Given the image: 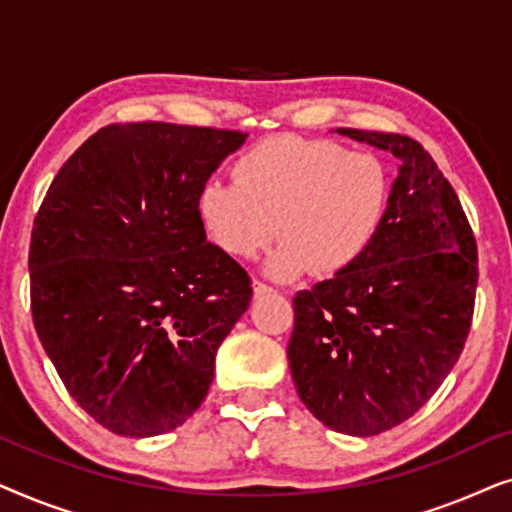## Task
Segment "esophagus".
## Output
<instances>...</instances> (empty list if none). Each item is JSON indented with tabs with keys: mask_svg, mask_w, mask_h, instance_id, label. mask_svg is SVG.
Here are the masks:
<instances>
[{
	"mask_svg": "<svg viewBox=\"0 0 512 512\" xmlns=\"http://www.w3.org/2000/svg\"><path fill=\"white\" fill-rule=\"evenodd\" d=\"M268 293H275V289H272V286H268V284H263V282H254V296L256 298H261V296H268Z\"/></svg>",
	"mask_w": 512,
	"mask_h": 512,
	"instance_id": "34e87169",
	"label": "esophagus"
}]
</instances>
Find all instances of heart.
<instances>
[{"label":"heart","instance_id":"1","mask_svg":"<svg viewBox=\"0 0 512 512\" xmlns=\"http://www.w3.org/2000/svg\"><path fill=\"white\" fill-rule=\"evenodd\" d=\"M233 177L202 188V223L216 247L240 261L256 258L279 233L265 263L275 279L347 270L366 254L389 207L382 160L331 139L268 137L235 160Z\"/></svg>","mask_w":512,"mask_h":512}]
</instances>
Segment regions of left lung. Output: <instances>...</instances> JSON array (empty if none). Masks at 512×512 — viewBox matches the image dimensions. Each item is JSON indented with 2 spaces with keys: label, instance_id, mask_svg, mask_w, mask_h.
<instances>
[{
  "label": "left lung",
  "instance_id": "1",
  "mask_svg": "<svg viewBox=\"0 0 512 512\" xmlns=\"http://www.w3.org/2000/svg\"><path fill=\"white\" fill-rule=\"evenodd\" d=\"M401 160L389 207L359 261L298 291L289 366L328 429L377 436L415 415L471 331L478 247L461 202L415 139L338 128Z\"/></svg>",
  "mask_w": 512,
  "mask_h": 512
}]
</instances>
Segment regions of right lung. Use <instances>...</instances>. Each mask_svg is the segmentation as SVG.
Listing matches in <instances>:
<instances>
[{
    "mask_svg": "<svg viewBox=\"0 0 512 512\" xmlns=\"http://www.w3.org/2000/svg\"><path fill=\"white\" fill-rule=\"evenodd\" d=\"M237 130L114 123L55 174L30 242L32 319L62 384L130 438L177 429L205 401L251 279L207 242L200 193Z\"/></svg>",
    "mask_w": 512,
    "mask_h": 512,
    "instance_id": "right-lung-1",
    "label": "right lung"
}]
</instances>
